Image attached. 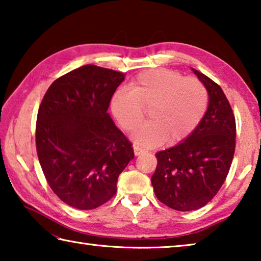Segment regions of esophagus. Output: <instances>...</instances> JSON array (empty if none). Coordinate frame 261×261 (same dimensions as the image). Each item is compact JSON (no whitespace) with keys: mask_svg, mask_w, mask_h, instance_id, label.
<instances>
[{"mask_svg":"<svg viewBox=\"0 0 261 261\" xmlns=\"http://www.w3.org/2000/svg\"><path fill=\"white\" fill-rule=\"evenodd\" d=\"M134 152H135V155L138 156V155H140V154L144 153V149H141V148L138 147V146H135V147H134Z\"/></svg>","mask_w":261,"mask_h":261,"instance_id":"obj_1","label":"esophagus"}]
</instances>
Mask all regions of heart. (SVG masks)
<instances>
[{
    "instance_id": "1",
    "label": "heart",
    "mask_w": 261,
    "mask_h": 261,
    "mask_svg": "<svg viewBox=\"0 0 261 261\" xmlns=\"http://www.w3.org/2000/svg\"><path fill=\"white\" fill-rule=\"evenodd\" d=\"M130 92L116 91L110 109L123 129L132 132L149 109V121L134 135L143 147H155L167 140L177 144L192 134L206 113L208 95L196 78H184L168 69L149 70L130 83Z\"/></svg>"
}]
</instances>
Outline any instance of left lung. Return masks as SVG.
<instances>
[{
    "instance_id": "obj_1",
    "label": "left lung",
    "mask_w": 261,
    "mask_h": 261,
    "mask_svg": "<svg viewBox=\"0 0 261 261\" xmlns=\"http://www.w3.org/2000/svg\"><path fill=\"white\" fill-rule=\"evenodd\" d=\"M208 93V107L188 138L155 154L151 182L159 200L182 212L199 210L226 179L235 153V116L222 88L192 68Z\"/></svg>"
}]
</instances>
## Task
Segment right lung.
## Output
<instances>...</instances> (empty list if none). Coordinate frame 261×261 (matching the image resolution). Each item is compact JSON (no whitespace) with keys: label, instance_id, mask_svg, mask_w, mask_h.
<instances>
[{"label":"right lung","instance_id":"obj_1","mask_svg":"<svg viewBox=\"0 0 261 261\" xmlns=\"http://www.w3.org/2000/svg\"><path fill=\"white\" fill-rule=\"evenodd\" d=\"M124 73L87 64L51 84L38 112L39 162L53 191L77 210H94L116 193L135 156L107 113Z\"/></svg>","mask_w":261,"mask_h":261}]
</instances>
